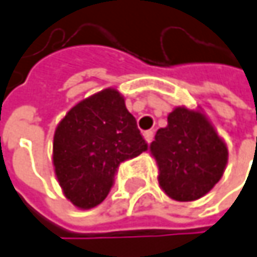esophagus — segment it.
<instances>
[{
	"label": "esophagus",
	"mask_w": 257,
	"mask_h": 257,
	"mask_svg": "<svg viewBox=\"0 0 257 257\" xmlns=\"http://www.w3.org/2000/svg\"><path fill=\"white\" fill-rule=\"evenodd\" d=\"M144 140H145L147 144H151L152 140H154V132H152V131H145V132H144Z\"/></svg>",
	"instance_id": "esophagus-1"
}]
</instances>
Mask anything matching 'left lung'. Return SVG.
<instances>
[{
    "mask_svg": "<svg viewBox=\"0 0 257 257\" xmlns=\"http://www.w3.org/2000/svg\"><path fill=\"white\" fill-rule=\"evenodd\" d=\"M168 125L155 134L151 157L158 184L175 201H194L220 181L229 160L227 144L201 107H174Z\"/></svg>",
    "mask_w": 257,
    "mask_h": 257,
    "instance_id": "obj_1",
    "label": "left lung"
}]
</instances>
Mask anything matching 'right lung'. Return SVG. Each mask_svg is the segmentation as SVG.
<instances>
[{
    "instance_id": "add662e5",
    "label": "right lung",
    "mask_w": 257,
    "mask_h": 257,
    "mask_svg": "<svg viewBox=\"0 0 257 257\" xmlns=\"http://www.w3.org/2000/svg\"><path fill=\"white\" fill-rule=\"evenodd\" d=\"M148 150L115 87L89 96L66 113L53 138V165L73 206H99L113 184L119 164Z\"/></svg>"
}]
</instances>
